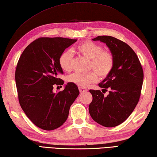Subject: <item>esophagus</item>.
<instances>
[{
  "mask_svg": "<svg viewBox=\"0 0 157 157\" xmlns=\"http://www.w3.org/2000/svg\"><path fill=\"white\" fill-rule=\"evenodd\" d=\"M79 91H80L81 93H83V92H86L87 91L86 89L83 88V87H79Z\"/></svg>",
  "mask_w": 157,
  "mask_h": 157,
  "instance_id": "obj_1",
  "label": "esophagus"
}]
</instances>
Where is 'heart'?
<instances>
[{"label": "heart", "instance_id": "1", "mask_svg": "<svg viewBox=\"0 0 157 157\" xmlns=\"http://www.w3.org/2000/svg\"><path fill=\"white\" fill-rule=\"evenodd\" d=\"M76 50L87 59H90V68L94 71L87 73H74L67 77V81L81 87H86L90 83L108 76L114 67V59L110 52L103 50V47L90 40H86L76 47ZM73 54L71 50H65L60 55L59 63L65 71L71 70Z\"/></svg>", "mask_w": 157, "mask_h": 157}]
</instances>
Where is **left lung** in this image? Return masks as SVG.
<instances>
[{"label":"left lung","mask_w":157,"mask_h":157,"mask_svg":"<svg viewBox=\"0 0 157 157\" xmlns=\"http://www.w3.org/2000/svg\"><path fill=\"white\" fill-rule=\"evenodd\" d=\"M93 40L106 44L114 59L110 74L98 84L102 90H90L92 101L89 112L92 119L107 128L115 127L130 117L139 102L144 71L139 58L127 43L110 36H98ZM109 89L106 97L103 93Z\"/></svg>","instance_id":"obj_1"}]
</instances>
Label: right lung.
I'll list each match as a JSON object with an SVG mask.
<instances>
[{
    "mask_svg": "<svg viewBox=\"0 0 157 157\" xmlns=\"http://www.w3.org/2000/svg\"><path fill=\"white\" fill-rule=\"evenodd\" d=\"M76 39L39 38L25 49L15 72L18 101L27 117L45 130L59 128L67 120L70 106L79 94L76 85L67 83L63 91L53 92L54 85H63L59 59Z\"/></svg>",
    "mask_w": 157,
    "mask_h": 157,
    "instance_id": "1",
    "label": "right lung"
}]
</instances>
